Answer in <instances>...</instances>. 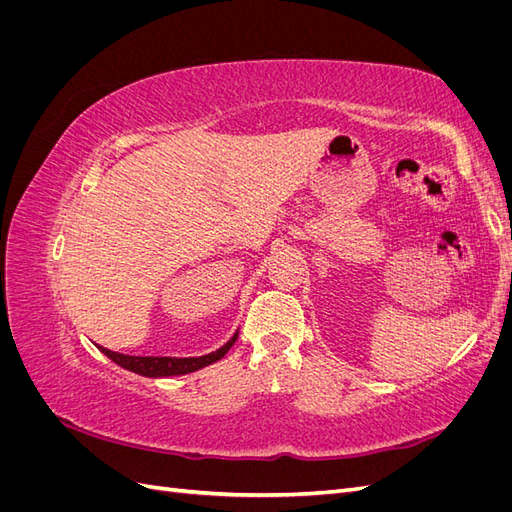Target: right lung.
<instances>
[{"mask_svg": "<svg viewBox=\"0 0 512 512\" xmlns=\"http://www.w3.org/2000/svg\"><path fill=\"white\" fill-rule=\"evenodd\" d=\"M237 337H239V331L215 352H209L205 356H188V359H177V356H132V354L113 352V350L102 348V346H98V348L108 356V359L115 361L123 369L134 371V374H141L147 378H164V376L192 374V371H196V369H203L215 361H220L222 356L232 348V344L237 342Z\"/></svg>", "mask_w": 512, "mask_h": 512, "instance_id": "add662e5", "label": "right lung"}]
</instances>
